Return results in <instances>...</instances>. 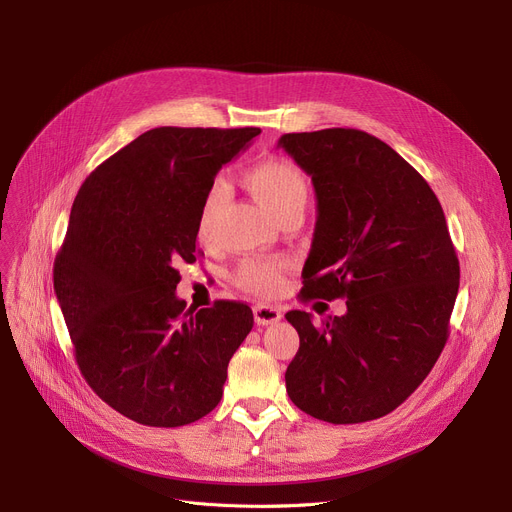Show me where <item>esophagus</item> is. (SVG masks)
Wrapping results in <instances>:
<instances>
[{
  "label": "esophagus",
  "instance_id": "1",
  "mask_svg": "<svg viewBox=\"0 0 512 512\" xmlns=\"http://www.w3.org/2000/svg\"><path fill=\"white\" fill-rule=\"evenodd\" d=\"M253 313H255V321L259 326H270L282 319V311L274 305H255Z\"/></svg>",
  "mask_w": 512,
  "mask_h": 512
}]
</instances>
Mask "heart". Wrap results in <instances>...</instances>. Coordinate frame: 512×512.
Here are the masks:
<instances>
[{"instance_id":"1","label":"heart","mask_w":512,"mask_h":512,"mask_svg":"<svg viewBox=\"0 0 512 512\" xmlns=\"http://www.w3.org/2000/svg\"><path fill=\"white\" fill-rule=\"evenodd\" d=\"M249 191L261 201L274 218L284 213L303 209L309 197V184L299 166L282 157H270L253 164L242 174ZM226 184L215 180L207 186L197 213V236L201 242H209L213 236L215 222L226 203ZM288 272L286 259H247L238 265L234 282L247 292L274 297L282 290Z\"/></svg>"}]
</instances>
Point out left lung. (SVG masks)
<instances>
[{"label":"left lung","instance_id":"obj_1","mask_svg":"<svg viewBox=\"0 0 512 512\" xmlns=\"http://www.w3.org/2000/svg\"><path fill=\"white\" fill-rule=\"evenodd\" d=\"M282 147L317 195L303 301L346 299L313 324L288 311L299 351L286 392L328 423L380 419L402 405L448 340L461 267L436 193L390 145L357 128L290 132Z\"/></svg>","mask_w":512,"mask_h":512}]
</instances>
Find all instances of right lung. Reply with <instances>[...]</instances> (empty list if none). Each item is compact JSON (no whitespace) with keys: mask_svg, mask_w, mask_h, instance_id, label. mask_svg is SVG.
I'll list each match as a JSON object with an SVG mask.
<instances>
[{"mask_svg":"<svg viewBox=\"0 0 512 512\" xmlns=\"http://www.w3.org/2000/svg\"><path fill=\"white\" fill-rule=\"evenodd\" d=\"M259 128L143 132L80 186L53 288L80 373L120 415L180 427L211 413L253 328L240 301L184 309L178 265L193 263L207 186Z\"/></svg>","mask_w":512,"mask_h":512,"instance_id":"obj_1","label":"right lung"}]
</instances>
